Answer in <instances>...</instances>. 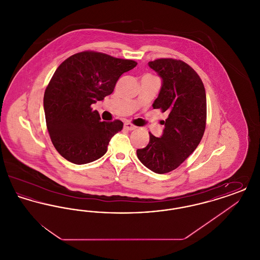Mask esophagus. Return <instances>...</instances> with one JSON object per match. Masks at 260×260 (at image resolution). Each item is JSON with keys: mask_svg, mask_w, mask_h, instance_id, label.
Wrapping results in <instances>:
<instances>
[{"mask_svg": "<svg viewBox=\"0 0 260 260\" xmlns=\"http://www.w3.org/2000/svg\"><path fill=\"white\" fill-rule=\"evenodd\" d=\"M124 128L127 129V131H134V129L136 128V125L131 124V123H124Z\"/></svg>", "mask_w": 260, "mask_h": 260, "instance_id": "esophagus-1", "label": "esophagus"}]
</instances>
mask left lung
I'll return each instance as SVG.
<instances>
[{
	"instance_id": "left-lung-1",
	"label": "left lung",
	"mask_w": 260,
	"mask_h": 260,
	"mask_svg": "<svg viewBox=\"0 0 260 260\" xmlns=\"http://www.w3.org/2000/svg\"><path fill=\"white\" fill-rule=\"evenodd\" d=\"M148 64L162 79L153 108L169 117L161 122V137L149 133L147 146L137 149L136 154L146 168L161 174L178 168L197 148L206 129L207 98L200 76L185 62L159 58Z\"/></svg>"
}]
</instances>
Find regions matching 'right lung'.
<instances>
[{
    "label": "right lung",
    "instance_id": "obj_1",
    "mask_svg": "<svg viewBox=\"0 0 260 260\" xmlns=\"http://www.w3.org/2000/svg\"><path fill=\"white\" fill-rule=\"evenodd\" d=\"M137 62L94 50L75 53L57 67L44 94L51 142L64 159L84 165L101 158L123 122L100 121L91 104L111 94L117 81Z\"/></svg>",
    "mask_w": 260,
    "mask_h": 260
}]
</instances>
